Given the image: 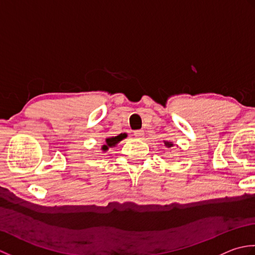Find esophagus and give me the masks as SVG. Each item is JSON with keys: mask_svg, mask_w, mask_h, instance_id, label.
Listing matches in <instances>:
<instances>
[{"mask_svg": "<svg viewBox=\"0 0 255 255\" xmlns=\"http://www.w3.org/2000/svg\"><path fill=\"white\" fill-rule=\"evenodd\" d=\"M133 136L136 137V138H142L143 136H144V131L143 130H136V131H133Z\"/></svg>", "mask_w": 255, "mask_h": 255, "instance_id": "34e87169", "label": "esophagus"}]
</instances>
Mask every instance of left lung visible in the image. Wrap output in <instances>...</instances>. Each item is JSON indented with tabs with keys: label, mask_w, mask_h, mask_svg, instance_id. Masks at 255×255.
Returning <instances> with one entry per match:
<instances>
[{
	"label": "left lung",
	"mask_w": 255,
	"mask_h": 255,
	"mask_svg": "<svg viewBox=\"0 0 255 255\" xmlns=\"http://www.w3.org/2000/svg\"><path fill=\"white\" fill-rule=\"evenodd\" d=\"M163 142H164V145H165L166 148H171V147H173V145H174V144H173V143L170 142V141H163Z\"/></svg>",
	"instance_id": "left-lung-1"
}]
</instances>
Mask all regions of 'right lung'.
<instances>
[{
  "mask_svg": "<svg viewBox=\"0 0 255 255\" xmlns=\"http://www.w3.org/2000/svg\"><path fill=\"white\" fill-rule=\"evenodd\" d=\"M126 137H127L126 133H121V134H118V136H116V137L106 138L105 144L102 147V150H103V151H107L108 148L115 147V145H116L119 141H122V140H123L124 138H126Z\"/></svg>",
  "mask_w": 255,
  "mask_h": 255,
  "instance_id": "obj_1",
  "label": "right lung"
}]
</instances>
